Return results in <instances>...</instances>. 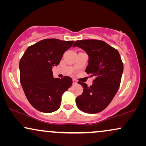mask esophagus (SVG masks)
Here are the masks:
<instances>
[{"mask_svg": "<svg viewBox=\"0 0 146 146\" xmlns=\"http://www.w3.org/2000/svg\"><path fill=\"white\" fill-rule=\"evenodd\" d=\"M77 83H78V82L75 79H73V84H77Z\"/></svg>", "mask_w": 146, "mask_h": 146, "instance_id": "obj_1", "label": "esophagus"}]
</instances>
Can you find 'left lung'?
<instances>
[{"label":"left lung","instance_id":"1","mask_svg":"<svg viewBox=\"0 0 146 146\" xmlns=\"http://www.w3.org/2000/svg\"><path fill=\"white\" fill-rule=\"evenodd\" d=\"M75 46L88 54V65L85 72L96 77L90 87L82 82H78L84 91L76 98V106L84 112H100L110 104L120 85L123 70L120 55L116 49L99 40H76L73 44Z\"/></svg>","mask_w":146,"mask_h":146}]
</instances>
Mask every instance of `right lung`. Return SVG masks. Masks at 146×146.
<instances>
[{
	"mask_svg": "<svg viewBox=\"0 0 146 146\" xmlns=\"http://www.w3.org/2000/svg\"><path fill=\"white\" fill-rule=\"evenodd\" d=\"M74 41L47 38L30 46L19 63L20 80L30 104L42 112L50 113L60 106L62 96L72 84L70 77L54 78L52 67Z\"/></svg>",
	"mask_w": 146,
	"mask_h": 146,
	"instance_id": "1",
	"label": "right lung"
}]
</instances>
